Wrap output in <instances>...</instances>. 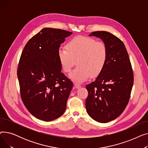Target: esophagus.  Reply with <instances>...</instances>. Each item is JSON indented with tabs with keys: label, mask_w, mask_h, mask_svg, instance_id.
<instances>
[{
	"label": "esophagus",
	"mask_w": 148,
	"mask_h": 148,
	"mask_svg": "<svg viewBox=\"0 0 148 148\" xmlns=\"http://www.w3.org/2000/svg\"><path fill=\"white\" fill-rule=\"evenodd\" d=\"M74 86H75V87L77 89H79V88H80L82 87L80 84H77V83H74Z\"/></svg>",
	"instance_id": "obj_1"
}]
</instances>
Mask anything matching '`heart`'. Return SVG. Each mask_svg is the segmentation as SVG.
Wrapping results in <instances>:
<instances>
[{"instance_id":"heart-1","label":"heart","mask_w":148,"mask_h":148,"mask_svg":"<svg viewBox=\"0 0 148 148\" xmlns=\"http://www.w3.org/2000/svg\"><path fill=\"white\" fill-rule=\"evenodd\" d=\"M58 58L65 73H69L77 62V66L69 74V77L77 83H82L90 75H98L106 65L108 58L106 45L95 39L78 36L70 40L66 48L60 47Z\"/></svg>"}]
</instances>
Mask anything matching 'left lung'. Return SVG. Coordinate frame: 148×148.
Listing matches in <instances>:
<instances>
[{
    "instance_id": "left-lung-1",
    "label": "left lung",
    "mask_w": 148,
    "mask_h": 148,
    "mask_svg": "<svg viewBox=\"0 0 148 148\" xmlns=\"http://www.w3.org/2000/svg\"><path fill=\"white\" fill-rule=\"evenodd\" d=\"M89 36L103 41L108 58L95 80L86 85V108L92 119L107 123L117 118L126 108L134 83L133 71L127 50L119 38L106 31H96Z\"/></svg>"
}]
</instances>
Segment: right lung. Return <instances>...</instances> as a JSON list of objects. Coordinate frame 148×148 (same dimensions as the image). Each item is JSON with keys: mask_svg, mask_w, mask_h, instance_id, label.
<instances>
[{"mask_svg": "<svg viewBox=\"0 0 148 148\" xmlns=\"http://www.w3.org/2000/svg\"><path fill=\"white\" fill-rule=\"evenodd\" d=\"M73 34L44 28L30 39L19 60L17 77L23 104L35 118L51 121L63 114L73 82L61 72L58 50Z\"/></svg>", "mask_w": 148, "mask_h": 148, "instance_id": "obj_1", "label": "right lung"}]
</instances>
